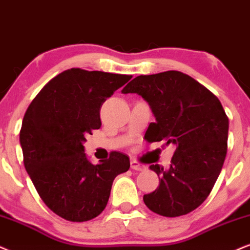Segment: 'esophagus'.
I'll list each match as a JSON object with an SVG mask.
<instances>
[{
  "instance_id": "esophagus-1",
  "label": "esophagus",
  "mask_w": 250,
  "mask_h": 250,
  "mask_svg": "<svg viewBox=\"0 0 250 250\" xmlns=\"http://www.w3.org/2000/svg\"><path fill=\"white\" fill-rule=\"evenodd\" d=\"M130 167H131V169L137 170V172H141V170H144L145 168H146V167H145L144 165H142V164L136 162V160H131Z\"/></svg>"
}]
</instances>
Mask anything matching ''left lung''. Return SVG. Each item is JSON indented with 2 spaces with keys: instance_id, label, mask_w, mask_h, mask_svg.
Here are the masks:
<instances>
[{
  "instance_id": "obj_1",
  "label": "left lung",
  "mask_w": 250,
  "mask_h": 250,
  "mask_svg": "<svg viewBox=\"0 0 250 250\" xmlns=\"http://www.w3.org/2000/svg\"><path fill=\"white\" fill-rule=\"evenodd\" d=\"M122 93H137L148 103L156 122L145 140L175 147L167 169L151 165L159 187L143 196L146 207L164 217L191 212L212 190L227 153L229 118L219 99L190 76L169 70L141 75Z\"/></svg>"
}]
</instances>
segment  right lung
<instances>
[{"mask_svg": "<svg viewBox=\"0 0 250 250\" xmlns=\"http://www.w3.org/2000/svg\"><path fill=\"white\" fill-rule=\"evenodd\" d=\"M130 75L71 68L50 80L25 113L20 142L24 166L38 194L69 222H86L106 208L114 179L130 167L118 151L93 165L85 136L102 127L100 108Z\"/></svg>", "mask_w": 250, "mask_h": 250, "instance_id": "obj_1", "label": "right lung"}]
</instances>
